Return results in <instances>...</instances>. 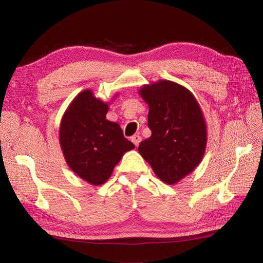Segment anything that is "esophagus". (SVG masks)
Listing matches in <instances>:
<instances>
[{
    "label": "esophagus",
    "mask_w": 263,
    "mask_h": 263,
    "mask_svg": "<svg viewBox=\"0 0 263 263\" xmlns=\"http://www.w3.org/2000/svg\"><path fill=\"white\" fill-rule=\"evenodd\" d=\"M132 141L134 142V145L137 147L139 145V142L141 141V137L139 136V135H134V136L132 137Z\"/></svg>",
    "instance_id": "34e87169"
}]
</instances>
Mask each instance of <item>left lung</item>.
I'll return each instance as SVG.
<instances>
[{
  "instance_id": "8db88e82",
  "label": "left lung",
  "mask_w": 263,
  "mask_h": 263,
  "mask_svg": "<svg viewBox=\"0 0 263 263\" xmlns=\"http://www.w3.org/2000/svg\"><path fill=\"white\" fill-rule=\"evenodd\" d=\"M148 103L151 136L140 142L139 154L166 184H174L201 162L206 126L197 101L185 87L170 81L140 90Z\"/></svg>"
}]
</instances>
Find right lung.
Masks as SVG:
<instances>
[{
    "mask_svg": "<svg viewBox=\"0 0 263 263\" xmlns=\"http://www.w3.org/2000/svg\"><path fill=\"white\" fill-rule=\"evenodd\" d=\"M107 104L85 90L71 103L60 125V145L68 165L93 185L106 182L123 155L135 148L119 125L107 121Z\"/></svg>",
    "mask_w": 263,
    "mask_h": 263,
    "instance_id": "add662e5",
    "label": "right lung"
}]
</instances>
